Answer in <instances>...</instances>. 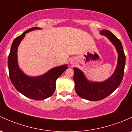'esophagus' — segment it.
Masks as SVG:
<instances>
[{
	"mask_svg": "<svg viewBox=\"0 0 132 132\" xmlns=\"http://www.w3.org/2000/svg\"><path fill=\"white\" fill-rule=\"evenodd\" d=\"M71 63H72V62H71Z\"/></svg>",
	"mask_w": 132,
	"mask_h": 132,
	"instance_id": "obj_1",
	"label": "esophagus"
}]
</instances>
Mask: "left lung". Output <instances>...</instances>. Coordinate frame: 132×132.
<instances>
[{
    "label": "left lung",
    "mask_w": 132,
    "mask_h": 132,
    "mask_svg": "<svg viewBox=\"0 0 132 132\" xmlns=\"http://www.w3.org/2000/svg\"><path fill=\"white\" fill-rule=\"evenodd\" d=\"M101 34L106 36L115 45L118 53V64L113 75L109 79L101 82H89L81 71L76 68H74L75 91L81 98L89 101L101 100L109 96L119 86L124 75L125 55L121 41L108 30H103Z\"/></svg>",
    "instance_id": "left-lung-1"
}]
</instances>
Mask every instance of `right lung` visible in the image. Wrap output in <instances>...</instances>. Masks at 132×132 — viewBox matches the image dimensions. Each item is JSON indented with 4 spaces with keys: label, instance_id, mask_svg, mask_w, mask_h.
I'll return each instance as SVG.
<instances>
[{
    "label": "right lung",
    "instance_id": "right-lung-1",
    "mask_svg": "<svg viewBox=\"0 0 132 132\" xmlns=\"http://www.w3.org/2000/svg\"><path fill=\"white\" fill-rule=\"evenodd\" d=\"M38 27H32L17 37L13 41L8 57L9 77L15 89L24 96L35 100H43L51 96L56 89V81L68 68L67 65L54 68L39 77H29L22 73L17 65V47L25 34Z\"/></svg>",
    "mask_w": 132,
    "mask_h": 132
}]
</instances>
